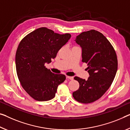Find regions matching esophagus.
I'll list each match as a JSON object with an SVG mask.
<instances>
[{
    "label": "esophagus",
    "instance_id": "obj_1",
    "mask_svg": "<svg viewBox=\"0 0 130 130\" xmlns=\"http://www.w3.org/2000/svg\"><path fill=\"white\" fill-rule=\"evenodd\" d=\"M67 79H71V80H73L74 79V77H71V76H66Z\"/></svg>",
    "mask_w": 130,
    "mask_h": 130
}]
</instances>
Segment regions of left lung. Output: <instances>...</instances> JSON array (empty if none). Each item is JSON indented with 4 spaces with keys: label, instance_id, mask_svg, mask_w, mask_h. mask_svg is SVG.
I'll return each instance as SVG.
<instances>
[{
    "label": "left lung",
    "instance_id": "obj_1",
    "mask_svg": "<svg viewBox=\"0 0 130 130\" xmlns=\"http://www.w3.org/2000/svg\"><path fill=\"white\" fill-rule=\"evenodd\" d=\"M74 41L82 49V61L87 64V80L75 77L79 89L73 96L83 103L95 102L110 87L117 70V59L112 45L102 34L95 30L83 32Z\"/></svg>",
    "mask_w": 130,
    "mask_h": 130
}]
</instances>
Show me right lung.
<instances>
[{"label": "right lung", "mask_w": 130, "mask_h": 130, "mask_svg": "<svg viewBox=\"0 0 130 130\" xmlns=\"http://www.w3.org/2000/svg\"><path fill=\"white\" fill-rule=\"evenodd\" d=\"M70 34H59L41 27L25 37L15 54L17 76L24 90L35 100L53 99L57 87L66 76L54 74L45 66L56 57L58 51L70 39Z\"/></svg>", "instance_id": "add662e5"}]
</instances>
